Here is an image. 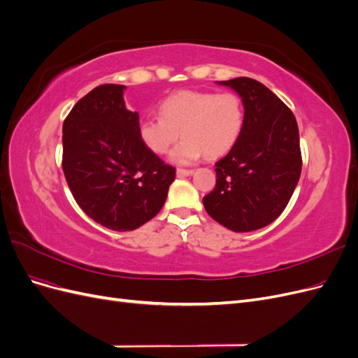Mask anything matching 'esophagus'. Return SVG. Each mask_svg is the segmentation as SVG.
Here are the masks:
<instances>
[{"label": "esophagus", "instance_id": "1", "mask_svg": "<svg viewBox=\"0 0 358 358\" xmlns=\"http://www.w3.org/2000/svg\"><path fill=\"white\" fill-rule=\"evenodd\" d=\"M176 175L178 176H189V175H192V170L191 169H178Z\"/></svg>", "mask_w": 358, "mask_h": 358}]
</instances>
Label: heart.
<instances>
[{
	"instance_id": "1",
	"label": "heart",
	"mask_w": 358,
	"mask_h": 358,
	"mask_svg": "<svg viewBox=\"0 0 358 358\" xmlns=\"http://www.w3.org/2000/svg\"><path fill=\"white\" fill-rule=\"evenodd\" d=\"M245 124V106L239 94L179 91L159 104V116L140 121L138 136L157 155L185 137L171 152V159L188 164L206 155L218 158L234 146Z\"/></svg>"
}]
</instances>
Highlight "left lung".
<instances>
[{"label": "left lung", "instance_id": "8db88e82", "mask_svg": "<svg viewBox=\"0 0 358 358\" xmlns=\"http://www.w3.org/2000/svg\"><path fill=\"white\" fill-rule=\"evenodd\" d=\"M242 96L245 124L234 146L216 161V185L204 209L229 230L263 229L284 212L301 171L299 127L289 107L255 79L222 80Z\"/></svg>", "mask_w": 358, "mask_h": 358}]
</instances>
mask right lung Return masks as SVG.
Masks as SVG:
<instances>
[{
    "label": "right lung",
    "mask_w": 358,
    "mask_h": 358,
    "mask_svg": "<svg viewBox=\"0 0 358 358\" xmlns=\"http://www.w3.org/2000/svg\"><path fill=\"white\" fill-rule=\"evenodd\" d=\"M124 85L106 83L74 104L62 125V170L80 209L115 231L138 229L161 210L176 169L138 136Z\"/></svg>",
    "instance_id": "1"
}]
</instances>
